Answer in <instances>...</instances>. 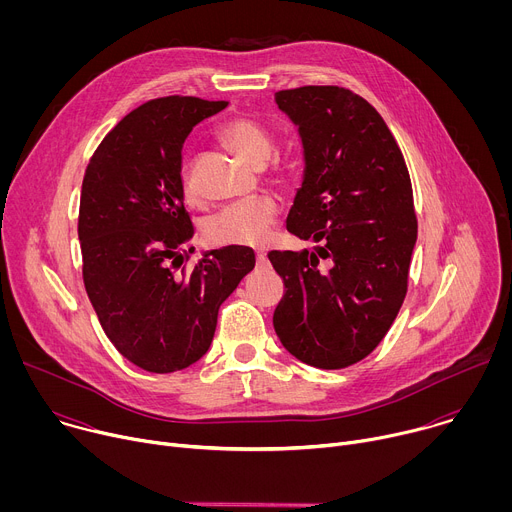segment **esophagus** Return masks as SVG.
<instances>
[{
    "label": "esophagus",
    "instance_id": "esophagus-1",
    "mask_svg": "<svg viewBox=\"0 0 512 512\" xmlns=\"http://www.w3.org/2000/svg\"><path fill=\"white\" fill-rule=\"evenodd\" d=\"M255 259H257V267H259V269L267 267V263H269V261H267V255H265L263 251H259V253L255 255Z\"/></svg>",
    "mask_w": 512,
    "mask_h": 512
}]
</instances>
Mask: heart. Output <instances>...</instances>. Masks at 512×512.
Segmentation results:
<instances>
[{
  "instance_id": "obj_1",
  "label": "heart",
  "mask_w": 512,
  "mask_h": 512,
  "mask_svg": "<svg viewBox=\"0 0 512 512\" xmlns=\"http://www.w3.org/2000/svg\"><path fill=\"white\" fill-rule=\"evenodd\" d=\"M221 139L253 166L265 164L275 148V137L267 123L251 115H237L221 127ZM180 190L188 202H198V188L190 166L180 170ZM279 214V204L269 194L233 202L210 214L202 223V239L216 247H259L265 243Z\"/></svg>"
}]
</instances>
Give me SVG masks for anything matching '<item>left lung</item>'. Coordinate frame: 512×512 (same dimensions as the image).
I'll use <instances>...</instances> for the list:
<instances>
[{
    "instance_id": "8db88e82",
    "label": "left lung",
    "mask_w": 512,
    "mask_h": 512,
    "mask_svg": "<svg viewBox=\"0 0 512 512\" xmlns=\"http://www.w3.org/2000/svg\"><path fill=\"white\" fill-rule=\"evenodd\" d=\"M300 127L306 174L287 231L310 253L271 251L285 285L273 328L287 352L316 369L369 356L407 296L417 216L409 170L377 109L336 85L275 93Z\"/></svg>"
}]
</instances>
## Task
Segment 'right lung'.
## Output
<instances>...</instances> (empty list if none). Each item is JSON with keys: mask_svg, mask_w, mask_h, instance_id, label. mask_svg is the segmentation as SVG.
<instances>
[{"mask_svg": "<svg viewBox=\"0 0 512 512\" xmlns=\"http://www.w3.org/2000/svg\"><path fill=\"white\" fill-rule=\"evenodd\" d=\"M227 101L170 95L125 115L89 160L81 190L83 281L113 346L135 367L176 373L202 358L221 304L255 267L247 247L188 265L194 227L180 190L182 143Z\"/></svg>", "mask_w": 512, "mask_h": 512, "instance_id": "add662e5", "label": "right lung"}]
</instances>
